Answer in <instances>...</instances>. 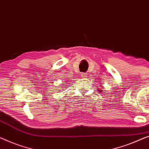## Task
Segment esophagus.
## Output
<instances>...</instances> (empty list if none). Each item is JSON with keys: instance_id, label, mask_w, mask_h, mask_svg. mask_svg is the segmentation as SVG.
<instances>
[{"instance_id": "1", "label": "esophagus", "mask_w": 149, "mask_h": 149, "mask_svg": "<svg viewBox=\"0 0 149 149\" xmlns=\"http://www.w3.org/2000/svg\"><path fill=\"white\" fill-rule=\"evenodd\" d=\"M81 77H83V78H85V77H87V74H86V73H81Z\"/></svg>"}]
</instances>
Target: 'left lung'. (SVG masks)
Segmentation results:
<instances>
[{"mask_svg":"<svg viewBox=\"0 0 149 149\" xmlns=\"http://www.w3.org/2000/svg\"><path fill=\"white\" fill-rule=\"evenodd\" d=\"M100 91H101V92H102V90H100Z\"/></svg>","mask_w":149,"mask_h":149,"instance_id":"8db88e82","label":"left lung"}]
</instances>
